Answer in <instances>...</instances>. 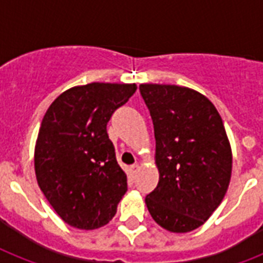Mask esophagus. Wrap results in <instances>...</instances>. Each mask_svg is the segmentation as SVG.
Here are the masks:
<instances>
[{
  "mask_svg": "<svg viewBox=\"0 0 263 263\" xmlns=\"http://www.w3.org/2000/svg\"><path fill=\"white\" fill-rule=\"evenodd\" d=\"M139 169H140V166L138 164H134V165H131V166H129V171H131L132 173H136L138 171H139Z\"/></svg>",
  "mask_w": 263,
  "mask_h": 263,
  "instance_id": "esophagus-1",
  "label": "esophagus"
}]
</instances>
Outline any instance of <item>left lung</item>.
Wrapping results in <instances>:
<instances>
[{"label": "left lung", "instance_id": "1", "mask_svg": "<svg viewBox=\"0 0 263 263\" xmlns=\"http://www.w3.org/2000/svg\"><path fill=\"white\" fill-rule=\"evenodd\" d=\"M156 136L160 180L146 196L153 220L169 232L199 228L224 199L232 150L222 119L203 94L175 84H140Z\"/></svg>", "mask_w": 263, "mask_h": 263}]
</instances>
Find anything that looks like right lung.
Masks as SVG:
<instances>
[{
	"label": "right lung",
	"mask_w": 263,
	"mask_h": 263,
	"mask_svg": "<svg viewBox=\"0 0 263 263\" xmlns=\"http://www.w3.org/2000/svg\"><path fill=\"white\" fill-rule=\"evenodd\" d=\"M136 84L90 83L64 91L43 116L35 175L51 208L68 225L97 229L115 217L127 192L106 125Z\"/></svg>",
	"instance_id": "obj_1"
}]
</instances>
